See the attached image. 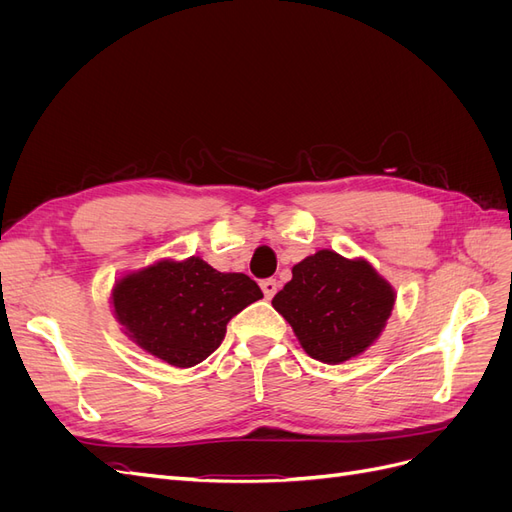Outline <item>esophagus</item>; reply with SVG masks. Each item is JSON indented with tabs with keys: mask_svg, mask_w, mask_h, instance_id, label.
<instances>
[{
	"mask_svg": "<svg viewBox=\"0 0 512 512\" xmlns=\"http://www.w3.org/2000/svg\"><path fill=\"white\" fill-rule=\"evenodd\" d=\"M260 288H262V292H265V299H273V294L277 292V282L275 280H262Z\"/></svg>",
	"mask_w": 512,
	"mask_h": 512,
	"instance_id": "34e87169",
	"label": "esophagus"
}]
</instances>
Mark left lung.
<instances>
[{"label": "left lung", "mask_w": 512, "mask_h": 512, "mask_svg": "<svg viewBox=\"0 0 512 512\" xmlns=\"http://www.w3.org/2000/svg\"><path fill=\"white\" fill-rule=\"evenodd\" d=\"M397 292L367 258L318 250L292 267L273 307L312 359L339 365L356 359L382 335Z\"/></svg>", "instance_id": "left-lung-1"}]
</instances>
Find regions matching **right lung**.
<instances>
[{
  "mask_svg": "<svg viewBox=\"0 0 512 512\" xmlns=\"http://www.w3.org/2000/svg\"><path fill=\"white\" fill-rule=\"evenodd\" d=\"M262 299L245 273H222L203 258H160L126 271L111 288V312L121 331L156 359L188 369L222 344L226 324Z\"/></svg>",
  "mask_w": 512,
  "mask_h": 512,
  "instance_id": "1",
  "label": "right lung"
}]
</instances>
